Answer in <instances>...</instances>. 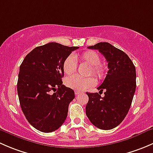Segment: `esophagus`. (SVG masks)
Returning a JSON list of instances; mask_svg holds the SVG:
<instances>
[{
    "instance_id": "1",
    "label": "esophagus",
    "mask_w": 153,
    "mask_h": 153,
    "mask_svg": "<svg viewBox=\"0 0 153 153\" xmlns=\"http://www.w3.org/2000/svg\"><path fill=\"white\" fill-rule=\"evenodd\" d=\"M75 94L76 95H79V94H81V92H80V91L76 90V91H75Z\"/></svg>"
}]
</instances>
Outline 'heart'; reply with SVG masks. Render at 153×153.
Segmentation results:
<instances>
[{
	"label": "heart",
	"instance_id": "heart-1",
	"mask_svg": "<svg viewBox=\"0 0 153 153\" xmlns=\"http://www.w3.org/2000/svg\"><path fill=\"white\" fill-rule=\"evenodd\" d=\"M75 60L80 62L86 63L91 66L89 75H96L98 78H102L105 74V65L101 64V57L98 52L93 50H87L78 55L68 56L63 63V70L67 75H71L75 72L77 69V62ZM65 84L68 87L78 91H83L88 88L93 86L96 84V80L94 77L81 78L78 75L69 77L66 79Z\"/></svg>",
	"mask_w": 153,
	"mask_h": 153
}]
</instances>
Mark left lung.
<instances>
[{
    "mask_svg": "<svg viewBox=\"0 0 153 153\" xmlns=\"http://www.w3.org/2000/svg\"><path fill=\"white\" fill-rule=\"evenodd\" d=\"M88 48L98 49L105 57L109 70L97 88L100 92L105 91L104 97L98 92H86V116L99 129H113L122 122L130 108L136 88L135 67L124 52L109 43H98Z\"/></svg>",
    "mask_w": 153,
    "mask_h": 153,
    "instance_id": "obj_1",
    "label": "left lung"
}]
</instances>
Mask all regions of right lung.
<instances>
[{
    "instance_id": "1",
    "label": "right lung",
    "mask_w": 153,
    "mask_h": 153,
    "mask_svg": "<svg viewBox=\"0 0 153 153\" xmlns=\"http://www.w3.org/2000/svg\"><path fill=\"white\" fill-rule=\"evenodd\" d=\"M78 48L49 43L31 51L20 66L17 89L21 109L41 132L56 130L67 118L75 92L62 84L63 63Z\"/></svg>"
}]
</instances>
